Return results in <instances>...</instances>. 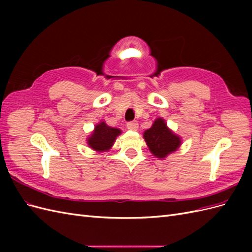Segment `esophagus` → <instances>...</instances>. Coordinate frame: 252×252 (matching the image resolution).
<instances>
[{"label":"esophagus","mask_w":252,"mask_h":252,"mask_svg":"<svg viewBox=\"0 0 252 252\" xmlns=\"http://www.w3.org/2000/svg\"><path fill=\"white\" fill-rule=\"evenodd\" d=\"M127 128L129 130H136L139 128V123L136 121H132V122H128L127 123Z\"/></svg>","instance_id":"esophagus-1"}]
</instances>
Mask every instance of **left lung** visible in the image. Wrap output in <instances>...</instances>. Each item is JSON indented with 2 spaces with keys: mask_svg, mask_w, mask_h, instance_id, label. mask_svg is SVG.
Wrapping results in <instances>:
<instances>
[{
  "mask_svg": "<svg viewBox=\"0 0 252 252\" xmlns=\"http://www.w3.org/2000/svg\"><path fill=\"white\" fill-rule=\"evenodd\" d=\"M144 139L151 154L157 158H163L175 151L181 145V140L166 126L165 121L158 118L154 125L144 132Z\"/></svg>",
  "mask_w": 252,
  "mask_h": 252,
  "instance_id": "8db88e82",
  "label": "left lung"
}]
</instances>
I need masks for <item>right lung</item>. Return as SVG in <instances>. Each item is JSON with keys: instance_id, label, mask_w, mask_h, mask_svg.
Here are the masks:
<instances>
[{"instance_id": "right-lung-1", "label": "right lung", "mask_w": 252, "mask_h": 252, "mask_svg": "<svg viewBox=\"0 0 252 252\" xmlns=\"http://www.w3.org/2000/svg\"><path fill=\"white\" fill-rule=\"evenodd\" d=\"M120 133V129L109 127L105 122H102L95 126L94 133L88 138V145L96 151H106L112 146Z\"/></svg>"}]
</instances>
